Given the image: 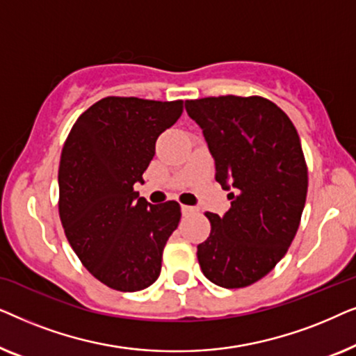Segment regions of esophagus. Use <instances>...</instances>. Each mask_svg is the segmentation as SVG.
<instances>
[{
    "label": "esophagus",
    "instance_id": "esophagus-1",
    "mask_svg": "<svg viewBox=\"0 0 356 356\" xmlns=\"http://www.w3.org/2000/svg\"><path fill=\"white\" fill-rule=\"evenodd\" d=\"M194 212H197L196 207H193V206H181V213H183V216H189V213H194Z\"/></svg>",
    "mask_w": 356,
    "mask_h": 356
}]
</instances>
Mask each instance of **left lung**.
<instances>
[{
    "label": "left lung",
    "instance_id": "left-lung-1",
    "mask_svg": "<svg viewBox=\"0 0 356 356\" xmlns=\"http://www.w3.org/2000/svg\"><path fill=\"white\" fill-rule=\"evenodd\" d=\"M232 207L207 212L211 235L197 246L202 274L223 289L254 284L285 256L308 191L300 136L289 116L262 97L186 100Z\"/></svg>",
    "mask_w": 356,
    "mask_h": 356
}]
</instances>
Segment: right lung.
<instances>
[{
    "instance_id": "add662e5",
    "label": "right lung",
    "mask_w": 356,
    "mask_h": 356,
    "mask_svg": "<svg viewBox=\"0 0 356 356\" xmlns=\"http://www.w3.org/2000/svg\"><path fill=\"white\" fill-rule=\"evenodd\" d=\"M181 113V100L106 97L77 118L63 147V228L87 270L110 289L139 291L159 279L181 209L175 201L152 206L133 186L144 183L157 138Z\"/></svg>"
}]
</instances>
